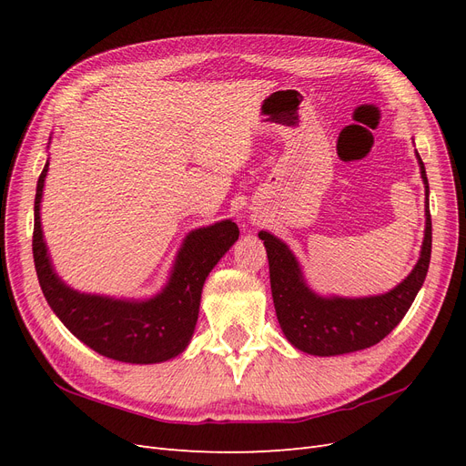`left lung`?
<instances>
[{"instance_id": "1", "label": "left lung", "mask_w": 466, "mask_h": 466, "mask_svg": "<svg viewBox=\"0 0 466 466\" xmlns=\"http://www.w3.org/2000/svg\"><path fill=\"white\" fill-rule=\"evenodd\" d=\"M416 159L426 188L424 243L412 272L387 293L365 295V298L317 293L307 284L303 268L291 248L270 231L258 233L270 266L276 317L281 332L293 348L320 358L360 351L383 340L408 313L420 288L424 286L431 257L430 185L424 161L420 159L418 151Z\"/></svg>"}]
</instances>
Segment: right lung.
Instances as JSON below:
<instances>
[{
  "mask_svg": "<svg viewBox=\"0 0 466 466\" xmlns=\"http://www.w3.org/2000/svg\"><path fill=\"white\" fill-rule=\"evenodd\" d=\"M46 173L48 161L36 182L33 257L40 289L56 317L83 344L110 360L146 365L180 356L198 320L204 281L238 238L237 223L221 219L190 231L177 252L167 284L151 298L86 293L67 286L54 270L40 221Z\"/></svg>",
  "mask_w": 466,
  "mask_h": 466,
  "instance_id": "1",
  "label": "right lung"
}]
</instances>
